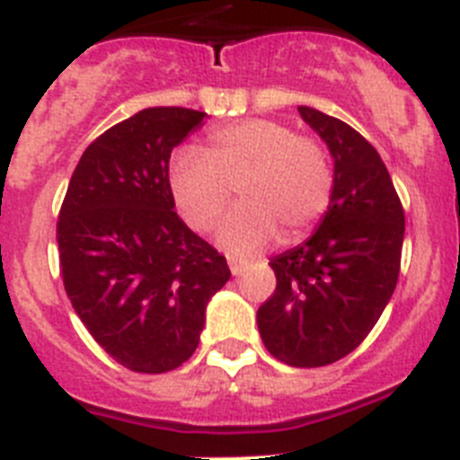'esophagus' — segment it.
<instances>
[{"label": "esophagus", "instance_id": "1", "mask_svg": "<svg viewBox=\"0 0 460 460\" xmlns=\"http://www.w3.org/2000/svg\"><path fill=\"white\" fill-rule=\"evenodd\" d=\"M227 265H230V271L237 276V274H242L243 267H246V262H243V260H237V258H227Z\"/></svg>", "mask_w": 460, "mask_h": 460}]
</instances>
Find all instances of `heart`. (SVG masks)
<instances>
[{
    "label": "heart",
    "mask_w": 460,
    "mask_h": 460,
    "mask_svg": "<svg viewBox=\"0 0 460 460\" xmlns=\"http://www.w3.org/2000/svg\"><path fill=\"white\" fill-rule=\"evenodd\" d=\"M168 189L195 233L217 226L234 190L242 205L223 221L218 242L246 255L279 237L295 243L311 234L332 205L334 168L320 142L288 124L243 119L214 128L200 152L174 154Z\"/></svg>",
    "instance_id": "obj_1"
}]
</instances>
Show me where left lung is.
Wrapping results in <instances>:
<instances>
[{
    "instance_id": "1",
    "label": "left lung",
    "mask_w": 460,
    "mask_h": 460,
    "mask_svg": "<svg viewBox=\"0 0 460 460\" xmlns=\"http://www.w3.org/2000/svg\"><path fill=\"white\" fill-rule=\"evenodd\" d=\"M296 110L334 156V195L315 234L270 262L276 290L258 308V329L279 361L318 368L359 348L392 299L405 214L367 137L315 108Z\"/></svg>"
}]
</instances>
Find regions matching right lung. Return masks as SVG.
Returning <instances> with one entry per match:
<instances>
[{
	"label": "right lung",
	"mask_w": 460,
	"mask_h": 460,
	"mask_svg": "<svg viewBox=\"0 0 460 460\" xmlns=\"http://www.w3.org/2000/svg\"><path fill=\"white\" fill-rule=\"evenodd\" d=\"M205 112L147 108L84 149L59 218L64 290L93 341L136 373L190 359L205 308L230 279L226 255L190 233L168 189V161Z\"/></svg>",
	"instance_id": "right-lung-1"
}]
</instances>
